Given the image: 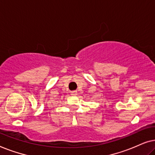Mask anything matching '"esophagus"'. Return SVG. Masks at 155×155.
<instances>
[{
    "mask_svg": "<svg viewBox=\"0 0 155 155\" xmlns=\"http://www.w3.org/2000/svg\"><path fill=\"white\" fill-rule=\"evenodd\" d=\"M71 95H73V96H76V95L78 94L77 93V91H73V92H71Z\"/></svg>",
    "mask_w": 155,
    "mask_h": 155,
    "instance_id": "34e87169",
    "label": "esophagus"
}]
</instances>
